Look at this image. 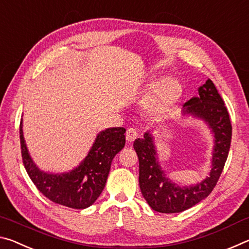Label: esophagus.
<instances>
[{
    "mask_svg": "<svg viewBox=\"0 0 249 249\" xmlns=\"http://www.w3.org/2000/svg\"><path fill=\"white\" fill-rule=\"evenodd\" d=\"M137 136H138L137 130L135 128H128L127 130H126V141H127L128 142H134L137 138Z\"/></svg>",
    "mask_w": 249,
    "mask_h": 249,
    "instance_id": "34e87169",
    "label": "esophagus"
}]
</instances>
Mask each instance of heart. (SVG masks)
<instances>
[{
  "label": "heart",
  "instance_id": "heart-1",
  "mask_svg": "<svg viewBox=\"0 0 249 249\" xmlns=\"http://www.w3.org/2000/svg\"><path fill=\"white\" fill-rule=\"evenodd\" d=\"M155 82V79L150 84ZM182 95V86L175 77H165L155 84L153 90L145 100V109L154 117H163L169 113L172 107Z\"/></svg>",
  "mask_w": 249,
  "mask_h": 249
}]
</instances>
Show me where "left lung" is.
Segmentation results:
<instances>
[{
    "instance_id": "obj_1",
    "label": "left lung",
    "mask_w": 249,
    "mask_h": 249,
    "mask_svg": "<svg viewBox=\"0 0 249 249\" xmlns=\"http://www.w3.org/2000/svg\"><path fill=\"white\" fill-rule=\"evenodd\" d=\"M199 95L183 105V115H192L204 121L212 129L214 147L212 168L209 177L196 184L181 187L168 178L159 165L154 137L150 132L134 142L140 160V188L142 195L153 210L160 213H179L204 200L215 187L229 156L231 125L224 101L210 79L199 88Z\"/></svg>"
}]
</instances>
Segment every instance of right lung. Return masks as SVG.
<instances>
[{
	"label": "right lung",
	"mask_w": 249,
	"mask_h": 249,
	"mask_svg": "<svg viewBox=\"0 0 249 249\" xmlns=\"http://www.w3.org/2000/svg\"><path fill=\"white\" fill-rule=\"evenodd\" d=\"M124 127L102 130L78 167L64 174H49L34 163L25 144L23 122H20V149L25 169L33 183L50 201L78 210L89 208L103 191L113 158L124 148Z\"/></svg>",
	"instance_id": "obj_1"
}]
</instances>
